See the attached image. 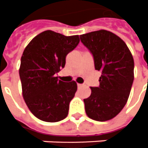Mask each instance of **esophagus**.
Returning <instances> with one entry per match:
<instances>
[{"label": "esophagus", "mask_w": 148, "mask_h": 148, "mask_svg": "<svg viewBox=\"0 0 148 148\" xmlns=\"http://www.w3.org/2000/svg\"><path fill=\"white\" fill-rule=\"evenodd\" d=\"M82 84H77V87H78V88H81V87H82Z\"/></svg>", "instance_id": "34e87169"}]
</instances>
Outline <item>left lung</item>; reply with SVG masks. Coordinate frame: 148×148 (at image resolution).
<instances>
[{
  "instance_id": "left-lung-1",
  "label": "left lung",
  "mask_w": 148,
  "mask_h": 148,
  "mask_svg": "<svg viewBox=\"0 0 148 148\" xmlns=\"http://www.w3.org/2000/svg\"><path fill=\"white\" fill-rule=\"evenodd\" d=\"M81 42L92 52L95 69L101 71L99 87L84 99L89 118L107 121L119 114L127 103L134 80V60L125 42L107 30L79 36Z\"/></svg>"
}]
</instances>
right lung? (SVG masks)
Instances as JSON below:
<instances>
[{
	"mask_svg": "<svg viewBox=\"0 0 148 148\" xmlns=\"http://www.w3.org/2000/svg\"><path fill=\"white\" fill-rule=\"evenodd\" d=\"M79 42L78 35L66 36L47 30L36 36L24 50L19 69L22 95L39 119L58 122L68 116L77 84L63 82L55 75L64 68L66 56Z\"/></svg>",
	"mask_w": 148,
	"mask_h": 148,
	"instance_id": "right-lung-1",
	"label": "right lung"
}]
</instances>
